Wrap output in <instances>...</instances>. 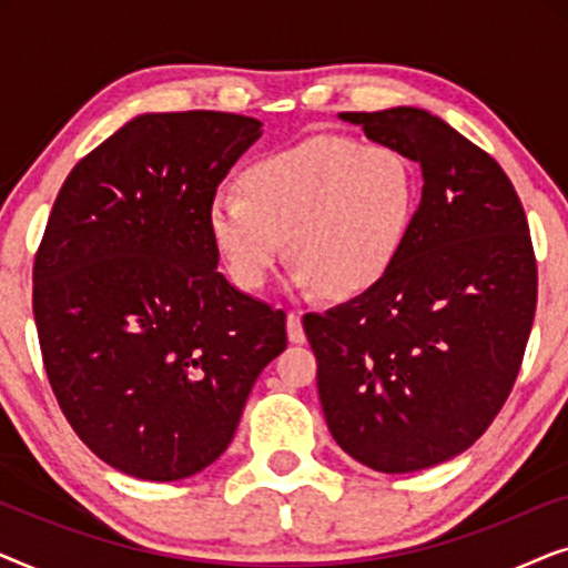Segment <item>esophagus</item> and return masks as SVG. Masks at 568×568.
<instances>
[{
  "label": "esophagus",
  "instance_id": "obj_1",
  "mask_svg": "<svg viewBox=\"0 0 568 568\" xmlns=\"http://www.w3.org/2000/svg\"><path fill=\"white\" fill-rule=\"evenodd\" d=\"M286 336L292 344H305V328H302V315L290 313L286 315Z\"/></svg>",
  "mask_w": 568,
  "mask_h": 568
}]
</instances>
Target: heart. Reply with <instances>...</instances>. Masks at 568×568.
<instances>
[{"mask_svg":"<svg viewBox=\"0 0 568 568\" xmlns=\"http://www.w3.org/2000/svg\"><path fill=\"white\" fill-rule=\"evenodd\" d=\"M243 193L209 206V235L240 290H261L286 253L297 290L356 297L390 274L418 204V178L398 150L321 134L268 152L240 175Z\"/></svg>","mask_w":568,"mask_h":568,"instance_id":"1","label":"heart"}]
</instances>
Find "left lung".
<instances>
[{"label":"left lung","mask_w":568,"mask_h":568,"mask_svg":"<svg viewBox=\"0 0 568 568\" xmlns=\"http://www.w3.org/2000/svg\"><path fill=\"white\" fill-rule=\"evenodd\" d=\"M418 162L422 201L383 282L307 313L317 393L338 447L379 473L460 455L509 398L538 268L525 209L491 154L422 108L338 113Z\"/></svg>","instance_id":"left-lung-1"}]
</instances>
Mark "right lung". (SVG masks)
I'll list each match as a JSON object with an SVG mask.
<instances>
[{"label": "right lung", "mask_w": 568, "mask_h": 568, "mask_svg": "<svg viewBox=\"0 0 568 568\" xmlns=\"http://www.w3.org/2000/svg\"><path fill=\"white\" fill-rule=\"evenodd\" d=\"M258 119L144 113L77 162L33 266L43 367L61 410L111 468L181 480L235 437L286 315L216 271L209 206Z\"/></svg>", "instance_id": "add662e5"}]
</instances>
